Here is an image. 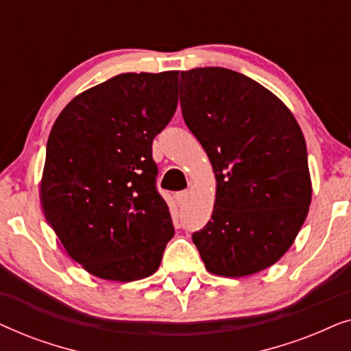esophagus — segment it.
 Instances as JSON below:
<instances>
[{"label": "esophagus", "instance_id": "obj_1", "mask_svg": "<svg viewBox=\"0 0 351 351\" xmlns=\"http://www.w3.org/2000/svg\"><path fill=\"white\" fill-rule=\"evenodd\" d=\"M186 198H189V193H186V191H177V193L174 195V199H176V203L177 204H184L185 201H186Z\"/></svg>", "mask_w": 351, "mask_h": 351}]
</instances>
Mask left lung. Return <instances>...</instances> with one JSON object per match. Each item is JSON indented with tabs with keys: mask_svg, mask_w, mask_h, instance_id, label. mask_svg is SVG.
I'll return each mask as SVG.
<instances>
[{
	"mask_svg": "<svg viewBox=\"0 0 351 351\" xmlns=\"http://www.w3.org/2000/svg\"><path fill=\"white\" fill-rule=\"evenodd\" d=\"M180 107L217 182L210 220L191 237L206 270H265L292 246L311 203L299 123L257 81L220 66L182 71Z\"/></svg>",
	"mask_w": 351,
	"mask_h": 351,
	"instance_id": "obj_1",
	"label": "left lung"
}]
</instances>
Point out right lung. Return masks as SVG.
<instances>
[{"mask_svg":"<svg viewBox=\"0 0 351 351\" xmlns=\"http://www.w3.org/2000/svg\"><path fill=\"white\" fill-rule=\"evenodd\" d=\"M177 75L113 76L76 95L51 129L43 213L69 257L102 280L153 275L174 237L152 143L176 113Z\"/></svg>","mask_w":351,"mask_h":351,"instance_id":"obj_1","label":"right lung"}]
</instances>
